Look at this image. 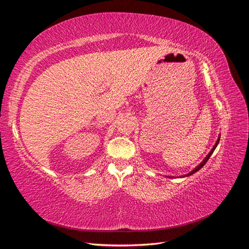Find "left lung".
I'll use <instances>...</instances> for the list:
<instances>
[{"instance_id":"obj_1","label":"left lung","mask_w":249,"mask_h":249,"mask_svg":"<svg viewBox=\"0 0 249 249\" xmlns=\"http://www.w3.org/2000/svg\"><path fill=\"white\" fill-rule=\"evenodd\" d=\"M218 143H219V138H218V140H217V142H216V144L214 145V147L212 148V150H211V152H210V154L207 156V158H206V159L205 160H203L199 165H198V166L196 167V168H195L193 171H191L190 173H188V175L187 176H191V175H193V173L194 172H196V171H198L202 166H203V165H205L207 162H208V160L210 159V157H211V155H212L213 154V152H214V150H215V148H216V146H217V144H218Z\"/></svg>"}]
</instances>
